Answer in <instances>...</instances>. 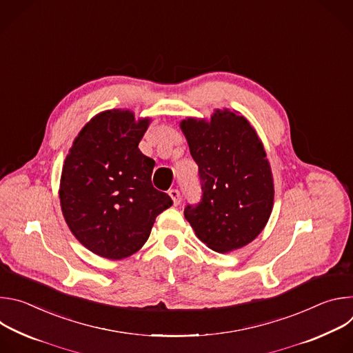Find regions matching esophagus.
<instances>
[{"instance_id": "34e87169", "label": "esophagus", "mask_w": 353, "mask_h": 353, "mask_svg": "<svg viewBox=\"0 0 353 353\" xmlns=\"http://www.w3.org/2000/svg\"><path fill=\"white\" fill-rule=\"evenodd\" d=\"M169 195H170V198L173 199V204H174V205H179V204H180V199H181V198H180V191H179V190H174V188L170 190V191H169Z\"/></svg>"}]
</instances>
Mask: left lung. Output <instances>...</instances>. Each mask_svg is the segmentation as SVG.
I'll use <instances>...</instances> for the list:
<instances>
[{
    "mask_svg": "<svg viewBox=\"0 0 353 353\" xmlns=\"http://www.w3.org/2000/svg\"><path fill=\"white\" fill-rule=\"evenodd\" d=\"M180 128L203 183V201L184 216L195 236L216 253L253 241L274 208V176L261 138L237 110L210 119L185 117Z\"/></svg>",
    "mask_w": 353,
    "mask_h": 353,
    "instance_id": "1",
    "label": "left lung"
}]
</instances>
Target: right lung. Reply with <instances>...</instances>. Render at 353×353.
Listing matches in <instances>:
<instances>
[{"mask_svg": "<svg viewBox=\"0 0 353 353\" xmlns=\"http://www.w3.org/2000/svg\"><path fill=\"white\" fill-rule=\"evenodd\" d=\"M152 117L130 109L93 116L65 157L60 179L63 216L75 239L93 254L124 260L146 243L157 216L172 198L154 188L155 161L138 143Z\"/></svg>", "mask_w": 353, "mask_h": 353, "instance_id": "right-lung-1", "label": "right lung"}]
</instances>
